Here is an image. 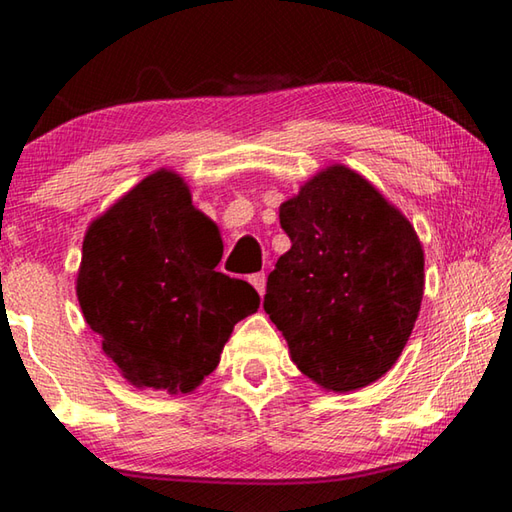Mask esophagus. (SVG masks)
Masks as SVG:
<instances>
[{"label":"esophagus","instance_id":"obj_1","mask_svg":"<svg viewBox=\"0 0 512 512\" xmlns=\"http://www.w3.org/2000/svg\"><path fill=\"white\" fill-rule=\"evenodd\" d=\"M248 280L257 289L259 296H264V291H266V275L264 273H255V275H250Z\"/></svg>","mask_w":512,"mask_h":512}]
</instances>
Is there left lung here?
Here are the masks:
<instances>
[{"instance_id":"1","label":"left lung","mask_w":512,"mask_h":512,"mask_svg":"<svg viewBox=\"0 0 512 512\" xmlns=\"http://www.w3.org/2000/svg\"><path fill=\"white\" fill-rule=\"evenodd\" d=\"M291 248L268 275L264 309L291 359L325 391L386 375L418 318L424 253L409 219L366 178L332 164L280 205Z\"/></svg>"}]
</instances>
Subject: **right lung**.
I'll return each instance as SVG.
<instances>
[{
  "mask_svg": "<svg viewBox=\"0 0 512 512\" xmlns=\"http://www.w3.org/2000/svg\"><path fill=\"white\" fill-rule=\"evenodd\" d=\"M223 244L176 171L160 169L85 232L76 296L101 348L137 388L192 393L219 366L257 291L214 271Z\"/></svg>",
  "mask_w": 512,
  "mask_h": 512,
  "instance_id": "1",
  "label": "right lung"
}]
</instances>
